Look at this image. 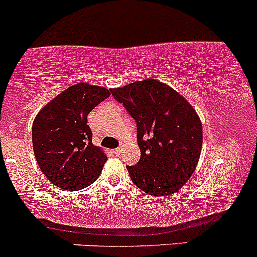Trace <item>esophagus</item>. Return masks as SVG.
Segmentation results:
<instances>
[{
  "label": "esophagus",
  "instance_id": "obj_1",
  "mask_svg": "<svg viewBox=\"0 0 257 257\" xmlns=\"http://www.w3.org/2000/svg\"><path fill=\"white\" fill-rule=\"evenodd\" d=\"M114 154L115 156L120 157L121 156V148H116V150H114Z\"/></svg>",
  "mask_w": 257,
  "mask_h": 257
}]
</instances>
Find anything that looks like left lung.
I'll list each match as a JSON object with an SVG mask.
<instances>
[{
	"instance_id": "1",
	"label": "left lung",
	"mask_w": 257,
	"mask_h": 257,
	"mask_svg": "<svg viewBox=\"0 0 257 257\" xmlns=\"http://www.w3.org/2000/svg\"><path fill=\"white\" fill-rule=\"evenodd\" d=\"M137 125L141 158L127 165L132 183L153 196L173 195L195 172L202 125L183 95L156 79L111 89Z\"/></svg>"
}]
</instances>
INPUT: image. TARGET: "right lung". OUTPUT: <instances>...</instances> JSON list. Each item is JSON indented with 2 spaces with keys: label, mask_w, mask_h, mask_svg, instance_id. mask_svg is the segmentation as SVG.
Wrapping results in <instances>:
<instances>
[{
  "label": "right lung",
  "mask_w": 257,
  "mask_h": 257,
  "mask_svg": "<svg viewBox=\"0 0 257 257\" xmlns=\"http://www.w3.org/2000/svg\"><path fill=\"white\" fill-rule=\"evenodd\" d=\"M110 96L106 88L77 83L46 104L32 128L35 159L57 187L84 189L100 175L107 157L92 143L87 116Z\"/></svg>",
  "instance_id": "add662e5"
}]
</instances>
